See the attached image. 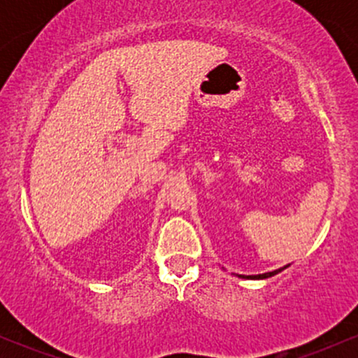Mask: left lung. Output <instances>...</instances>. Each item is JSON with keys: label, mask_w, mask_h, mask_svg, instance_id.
<instances>
[{"label": "left lung", "mask_w": 358, "mask_h": 358, "mask_svg": "<svg viewBox=\"0 0 358 358\" xmlns=\"http://www.w3.org/2000/svg\"><path fill=\"white\" fill-rule=\"evenodd\" d=\"M287 266H285V268H281V269H276V271H273V273H264V274H256V276H239V278H245V279H266V278H271V276H274V274H278V273H281L282 269H286Z\"/></svg>", "instance_id": "obj_1"}]
</instances>
